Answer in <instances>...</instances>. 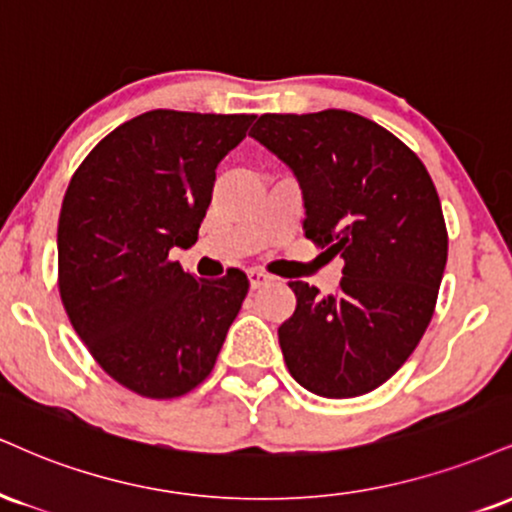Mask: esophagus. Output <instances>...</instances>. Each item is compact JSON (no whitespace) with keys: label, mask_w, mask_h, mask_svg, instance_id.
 Wrapping results in <instances>:
<instances>
[{"label":"esophagus","mask_w":512,"mask_h":512,"mask_svg":"<svg viewBox=\"0 0 512 512\" xmlns=\"http://www.w3.org/2000/svg\"><path fill=\"white\" fill-rule=\"evenodd\" d=\"M248 279H250V288H252V291H257V288L267 286V283H269V279H272V276L264 274V272H260V269H250V272H248Z\"/></svg>","instance_id":"obj_1"}]
</instances>
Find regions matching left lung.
Segmentation results:
<instances>
[{"instance_id": "left-lung-1", "label": "left lung", "mask_w": 512, "mask_h": 512, "mask_svg": "<svg viewBox=\"0 0 512 512\" xmlns=\"http://www.w3.org/2000/svg\"><path fill=\"white\" fill-rule=\"evenodd\" d=\"M250 135L298 178L305 236L346 262L336 293L288 283L298 300L279 326L288 372L317 396H365L432 322L448 257L432 176L396 135L343 109L262 114Z\"/></svg>"}]
</instances>
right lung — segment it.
<instances>
[{
    "mask_svg": "<svg viewBox=\"0 0 512 512\" xmlns=\"http://www.w3.org/2000/svg\"><path fill=\"white\" fill-rule=\"evenodd\" d=\"M252 119L152 109L92 147L66 188L61 303L97 365L138 396L200 386L248 295L240 269L197 279L169 252L197 240L217 164Z\"/></svg>",
    "mask_w": 512,
    "mask_h": 512,
    "instance_id": "add662e5",
    "label": "right lung"
}]
</instances>
